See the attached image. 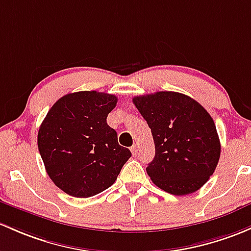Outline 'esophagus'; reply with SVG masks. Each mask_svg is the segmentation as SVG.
<instances>
[{"instance_id": "obj_1", "label": "esophagus", "mask_w": 251, "mask_h": 251, "mask_svg": "<svg viewBox=\"0 0 251 251\" xmlns=\"http://www.w3.org/2000/svg\"><path fill=\"white\" fill-rule=\"evenodd\" d=\"M131 152H132L133 156H136L137 152H138V149H137V146H134V144H133V146L131 147Z\"/></svg>"}]
</instances>
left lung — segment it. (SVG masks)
Returning <instances> with one entry per match:
<instances>
[{"instance_id": "8db88e82", "label": "left lung", "mask_w": 251, "mask_h": 251, "mask_svg": "<svg viewBox=\"0 0 251 251\" xmlns=\"http://www.w3.org/2000/svg\"><path fill=\"white\" fill-rule=\"evenodd\" d=\"M155 143L147 173L168 194L183 196L201 189L214 173L220 141L209 113L184 94L157 91L133 97Z\"/></svg>"}]
</instances>
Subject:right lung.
<instances>
[{
	"label": "right lung",
	"instance_id": "obj_1",
	"mask_svg": "<svg viewBox=\"0 0 251 251\" xmlns=\"http://www.w3.org/2000/svg\"><path fill=\"white\" fill-rule=\"evenodd\" d=\"M115 95L72 92L57 100L39 126L38 150L55 185L73 197L95 196L117 180L131 157L107 124Z\"/></svg>",
	"mask_w": 251,
	"mask_h": 251
}]
</instances>
